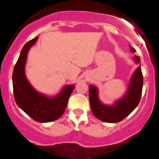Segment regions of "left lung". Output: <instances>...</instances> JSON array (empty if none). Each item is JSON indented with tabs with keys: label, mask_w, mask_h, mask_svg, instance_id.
<instances>
[{
	"label": "left lung",
	"mask_w": 159,
	"mask_h": 159,
	"mask_svg": "<svg viewBox=\"0 0 159 159\" xmlns=\"http://www.w3.org/2000/svg\"><path fill=\"white\" fill-rule=\"evenodd\" d=\"M132 53H134L135 49L131 48ZM134 60L137 63L140 61V57H134ZM143 86V76L139 66L132 76L129 89L125 96L120 101H118L114 106H105L98 100V89L93 85L89 86V98L91 110L93 115L101 121L109 123H116L126 118L139 105L141 100Z\"/></svg>",
	"instance_id": "8db88e82"
}]
</instances>
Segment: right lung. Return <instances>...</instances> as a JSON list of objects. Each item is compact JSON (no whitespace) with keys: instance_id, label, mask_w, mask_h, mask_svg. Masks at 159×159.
Returning <instances> with one entry per match:
<instances>
[{"instance_id":"1","label":"right lung","mask_w":159,"mask_h":159,"mask_svg":"<svg viewBox=\"0 0 159 159\" xmlns=\"http://www.w3.org/2000/svg\"><path fill=\"white\" fill-rule=\"evenodd\" d=\"M38 37L28 41L22 48L13 73V95L17 106L38 122H49L58 119L64 114L74 85H67L58 95L49 98L38 93L27 81L25 74L27 54Z\"/></svg>"}]
</instances>
